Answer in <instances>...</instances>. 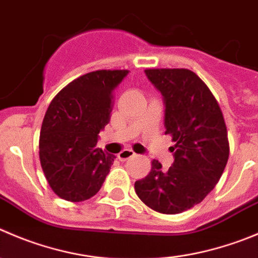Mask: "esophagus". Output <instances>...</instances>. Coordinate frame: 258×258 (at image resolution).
Here are the masks:
<instances>
[{"mask_svg": "<svg viewBox=\"0 0 258 258\" xmlns=\"http://www.w3.org/2000/svg\"><path fill=\"white\" fill-rule=\"evenodd\" d=\"M134 156H136V153H134L132 149H124V151H121L117 154V158H119L120 161H126V159L132 158V157Z\"/></svg>", "mask_w": 258, "mask_h": 258, "instance_id": "34e87169", "label": "esophagus"}]
</instances>
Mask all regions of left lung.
I'll list each match as a JSON object with an SVG mask.
<instances>
[{
    "label": "left lung",
    "mask_w": 258,
    "mask_h": 258,
    "mask_svg": "<svg viewBox=\"0 0 258 258\" xmlns=\"http://www.w3.org/2000/svg\"><path fill=\"white\" fill-rule=\"evenodd\" d=\"M163 96L166 134L175 147L172 166L152 170L136 181V192L147 207L162 214H178L204 200L223 175L229 143L219 104L208 86L190 70L144 71Z\"/></svg>",
    "instance_id": "obj_1"
}]
</instances>
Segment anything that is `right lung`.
I'll return each instance as SVG.
<instances>
[{
    "mask_svg": "<svg viewBox=\"0 0 258 258\" xmlns=\"http://www.w3.org/2000/svg\"><path fill=\"white\" fill-rule=\"evenodd\" d=\"M126 70L90 72L66 86L49 105L41 125L39 157L51 190L83 201L99 192L115 156L97 148L110 121L115 90Z\"/></svg>",
    "mask_w": 258,
    "mask_h": 258,
    "instance_id": "obj_1",
    "label": "right lung"
}]
</instances>
